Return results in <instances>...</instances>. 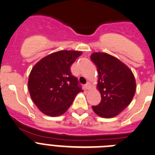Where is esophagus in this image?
<instances>
[{"label": "esophagus", "mask_w": 155, "mask_h": 155, "mask_svg": "<svg viewBox=\"0 0 155 155\" xmlns=\"http://www.w3.org/2000/svg\"><path fill=\"white\" fill-rule=\"evenodd\" d=\"M85 88H86L87 90H89L90 88H91V84H90L89 82H87L86 85H85Z\"/></svg>", "instance_id": "34e87169"}]
</instances>
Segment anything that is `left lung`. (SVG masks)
<instances>
[{
	"label": "left lung",
	"mask_w": 155,
	"mask_h": 155,
	"mask_svg": "<svg viewBox=\"0 0 155 155\" xmlns=\"http://www.w3.org/2000/svg\"><path fill=\"white\" fill-rule=\"evenodd\" d=\"M91 61L97 67V89L101 101L92 110L104 118H112L120 114L133 100L136 89L132 70L118 58L104 52L91 54Z\"/></svg>",
	"instance_id": "1"
}]
</instances>
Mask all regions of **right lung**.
Here are the masks:
<instances>
[{
	"label": "right lung",
	"instance_id": "obj_1",
	"mask_svg": "<svg viewBox=\"0 0 155 155\" xmlns=\"http://www.w3.org/2000/svg\"><path fill=\"white\" fill-rule=\"evenodd\" d=\"M82 52L62 50L41 58L30 72L28 88L30 96L40 111L50 117H58L82 91L78 80L72 76L70 67Z\"/></svg>",
	"mask_w": 155,
	"mask_h": 155
}]
</instances>
